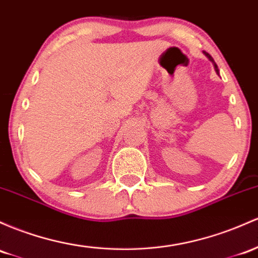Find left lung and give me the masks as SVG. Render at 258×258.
Listing matches in <instances>:
<instances>
[{
    "instance_id": "8db88e82",
    "label": "left lung",
    "mask_w": 258,
    "mask_h": 258,
    "mask_svg": "<svg viewBox=\"0 0 258 258\" xmlns=\"http://www.w3.org/2000/svg\"><path fill=\"white\" fill-rule=\"evenodd\" d=\"M206 55H207V57L209 58V60H211L212 62H213V63H214V67H216V71H217V72H218V66H217V64H216V62H214L213 58H212V56L209 55V53H206Z\"/></svg>"
}]
</instances>
